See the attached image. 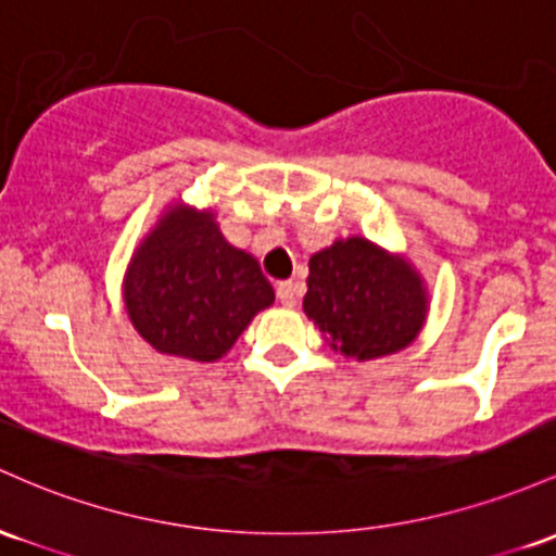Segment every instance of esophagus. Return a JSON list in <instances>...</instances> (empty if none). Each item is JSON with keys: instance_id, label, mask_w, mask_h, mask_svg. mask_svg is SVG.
<instances>
[{"instance_id": "1", "label": "esophagus", "mask_w": 556, "mask_h": 556, "mask_svg": "<svg viewBox=\"0 0 556 556\" xmlns=\"http://www.w3.org/2000/svg\"><path fill=\"white\" fill-rule=\"evenodd\" d=\"M298 295H301V288H298V282H279L277 285V298H279V303H282V306H295Z\"/></svg>"}]
</instances>
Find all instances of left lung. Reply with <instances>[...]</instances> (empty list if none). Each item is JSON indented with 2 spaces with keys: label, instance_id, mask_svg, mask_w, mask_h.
<instances>
[{
  "label": "left lung",
  "instance_id": "8db88e82",
  "mask_svg": "<svg viewBox=\"0 0 556 556\" xmlns=\"http://www.w3.org/2000/svg\"><path fill=\"white\" fill-rule=\"evenodd\" d=\"M303 311L334 351L369 362L417 338L427 298L412 266L351 237L311 255Z\"/></svg>",
  "mask_w": 556,
  "mask_h": 556
}]
</instances>
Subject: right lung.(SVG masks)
Here are the masks:
<instances>
[{
	"instance_id": "add662e5",
	"label": "right lung",
	"mask_w": 556,
	"mask_h": 556,
	"mask_svg": "<svg viewBox=\"0 0 556 556\" xmlns=\"http://www.w3.org/2000/svg\"><path fill=\"white\" fill-rule=\"evenodd\" d=\"M124 298L155 351L216 362L271 306L274 288L253 255L224 240L211 213L174 208L134 253Z\"/></svg>"
}]
</instances>
